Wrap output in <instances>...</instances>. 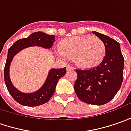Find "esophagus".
<instances>
[{"label": "esophagus", "instance_id": "obj_1", "mask_svg": "<svg viewBox=\"0 0 131 131\" xmlns=\"http://www.w3.org/2000/svg\"><path fill=\"white\" fill-rule=\"evenodd\" d=\"M67 71H69V70H72L73 69V67H72V66H70V65H67Z\"/></svg>", "mask_w": 131, "mask_h": 131}]
</instances>
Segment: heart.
<instances>
[{"label":"heart","instance_id":"b5f03b06","mask_svg":"<svg viewBox=\"0 0 131 131\" xmlns=\"http://www.w3.org/2000/svg\"><path fill=\"white\" fill-rule=\"evenodd\" d=\"M57 55L62 59L73 58L77 66L92 68L99 65L105 55V46L97 36H77L63 39L59 43Z\"/></svg>","mask_w":131,"mask_h":131}]
</instances>
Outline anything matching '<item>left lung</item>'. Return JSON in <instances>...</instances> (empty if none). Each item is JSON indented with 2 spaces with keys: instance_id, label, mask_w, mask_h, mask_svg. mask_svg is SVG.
<instances>
[{
  "instance_id": "1",
  "label": "left lung",
  "mask_w": 131,
  "mask_h": 131,
  "mask_svg": "<svg viewBox=\"0 0 131 131\" xmlns=\"http://www.w3.org/2000/svg\"><path fill=\"white\" fill-rule=\"evenodd\" d=\"M92 32L105 43V56L97 67L76 69L77 79L74 88L82 102L102 105L110 102L121 88L123 80L124 58L118 41L98 32Z\"/></svg>"
}]
</instances>
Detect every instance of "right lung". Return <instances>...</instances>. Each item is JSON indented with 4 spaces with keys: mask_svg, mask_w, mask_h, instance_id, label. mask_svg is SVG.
<instances>
[{
    "mask_svg": "<svg viewBox=\"0 0 131 131\" xmlns=\"http://www.w3.org/2000/svg\"><path fill=\"white\" fill-rule=\"evenodd\" d=\"M55 36L44 32L37 31L30 34L28 37L16 41L8 51V57L4 69V79L10 95L17 103L24 106H39L47 103L54 93L59 79L66 74V67L62 69L52 68L48 73L47 79L41 88L33 92H23L18 90L10 78V67L13 57L26 48L39 47L50 49L55 41Z\"/></svg>",
    "mask_w": 131,
    "mask_h": 131,
    "instance_id": "right-lung-1",
    "label": "right lung"
}]
</instances>
